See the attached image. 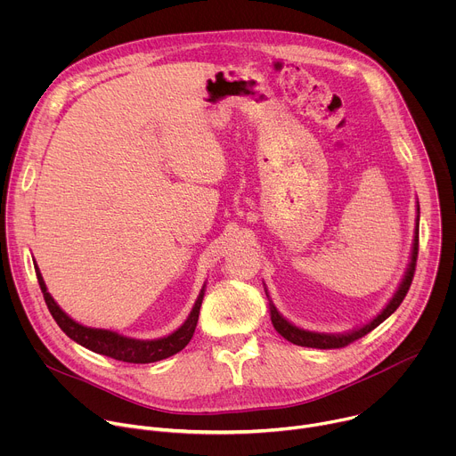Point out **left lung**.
<instances>
[{
    "mask_svg": "<svg viewBox=\"0 0 456 456\" xmlns=\"http://www.w3.org/2000/svg\"><path fill=\"white\" fill-rule=\"evenodd\" d=\"M419 211V208H417ZM417 257H419V216H417V227H415V240H413V250H411V262H410V267H408V273L397 290V294L394 296V299L389 301L386 305V308L375 317L371 319L368 324H364L362 329L359 330H354L350 334H345V336H329V334H317V332H306V330H301L297 327H294L292 322H289L278 310L276 306L271 303V319H273V324L274 329L278 330L280 336H283L287 341L297 345V346H306V348H319V350H334V348H345L348 346L350 343L364 338L366 334H370L373 329H377L379 324L387 319L389 315H392L399 305L404 301L410 287H411V281H413V276H415V267H417Z\"/></svg>",
    "mask_w": 456,
    "mask_h": 456,
    "instance_id": "8db88e82",
    "label": "left lung"
}]
</instances>
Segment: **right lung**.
<instances>
[{
    "label": "right lung",
    "mask_w": 456,
    "mask_h": 456,
    "mask_svg": "<svg viewBox=\"0 0 456 456\" xmlns=\"http://www.w3.org/2000/svg\"><path fill=\"white\" fill-rule=\"evenodd\" d=\"M36 274H37V281H39L45 303H46L52 317L59 324V329L64 334L95 354H101V355H106V357H111L115 361H122V362H132V364H146V362L162 361L166 357L175 355L182 348H185V345L191 341V338L194 334V329H197L199 314H200V306H202V299H204V289H202L189 317L185 319L182 327L176 332H173L171 336L155 339V341H139V339H129V338L118 336L110 330L88 329V327H83V324L76 322L72 317H69L57 306V303L46 292V285L41 278V273L37 271V265H36Z\"/></svg>",
    "instance_id": "add662e5"
}]
</instances>
